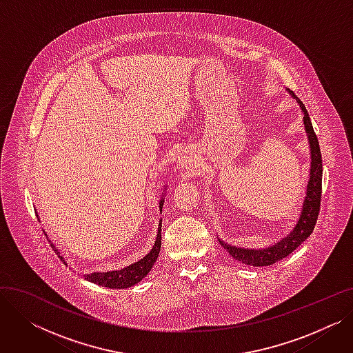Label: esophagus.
I'll return each mask as SVG.
<instances>
[{"label": "esophagus", "mask_w": 353, "mask_h": 353, "mask_svg": "<svg viewBox=\"0 0 353 353\" xmlns=\"http://www.w3.org/2000/svg\"><path fill=\"white\" fill-rule=\"evenodd\" d=\"M177 165H179V169H180L181 172L194 173L196 169H197V160H196V157H194L192 153L184 152V153H181V154L179 156V163H177Z\"/></svg>", "instance_id": "obj_1"}]
</instances>
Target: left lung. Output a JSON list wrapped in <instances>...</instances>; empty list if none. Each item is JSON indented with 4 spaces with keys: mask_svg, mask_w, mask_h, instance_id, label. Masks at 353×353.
I'll list each match as a JSON object with an SVG mask.
<instances>
[{
    "mask_svg": "<svg viewBox=\"0 0 353 353\" xmlns=\"http://www.w3.org/2000/svg\"><path fill=\"white\" fill-rule=\"evenodd\" d=\"M289 94L299 104L302 114H303V127L305 133L307 136L309 143V152H310V169H309V180L306 184V194L303 199L302 210L299 214L298 221L292 228V230L283 236L281 240H277L273 245L266 248H240L233 246L225 240L219 237L220 245L229 252V254L243 265L249 266H270L276 262L282 261L286 256H289L296 248H299L305 240L312 234L314 225H316L319 208H321V196H322V154L319 148V141L316 134L313 132V125L310 117L307 114V110L303 103L294 96V92L288 90Z\"/></svg>",
    "mask_w": 353,
    "mask_h": 353,
    "instance_id": "obj_1",
    "label": "left lung"
}]
</instances>
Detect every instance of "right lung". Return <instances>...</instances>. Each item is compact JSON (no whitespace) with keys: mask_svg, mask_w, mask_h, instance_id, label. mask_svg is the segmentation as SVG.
<instances>
[{"mask_svg":"<svg viewBox=\"0 0 353 353\" xmlns=\"http://www.w3.org/2000/svg\"><path fill=\"white\" fill-rule=\"evenodd\" d=\"M165 189L167 186H164L163 193H161V199L159 201V209L161 213L163 209V203H164V196H165ZM39 216V214H37ZM47 236V233H46ZM50 243L54 249V252L59 254V257L61 259V262H65V259L61 256L59 248H55V245L50 240ZM160 248H161V219L159 221V229H157V236L156 240L153 243V248L150 249L144 257H141L140 261L128 265L123 269H117V270H107V272H91V273H85L83 274V277L85 281L91 282V283H96L108 289H127V288H132L134 285H137L139 282H141L144 277L148 274L157 261L159 253H160Z\"/></svg>","mask_w":353,"mask_h":353,"instance_id":"right-lung-1","label":"right lung"}]
</instances>
